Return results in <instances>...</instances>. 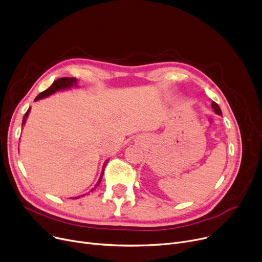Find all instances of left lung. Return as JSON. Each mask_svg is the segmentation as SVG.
I'll return each mask as SVG.
<instances>
[{
    "instance_id": "1",
    "label": "left lung",
    "mask_w": 262,
    "mask_h": 262,
    "mask_svg": "<svg viewBox=\"0 0 262 262\" xmlns=\"http://www.w3.org/2000/svg\"><path fill=\"white\" fill-rule=\"evenodd\" d=\"M212 108H213V110H214V113L215 114H217V115H222V112H221V109H220V107H219V105L215 103V102H212Z\"/></svg>"
}]
</instances>
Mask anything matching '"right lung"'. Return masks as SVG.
<instances>
[{
  "label": "right lung",
  "instance_id": "obj_1",
  "mask_svg": "<svg viewBox=\"0 0 262 262\" xmlns=\"http://www.w3.org/2000/svg\"><path fill=\"white\" fill-rule=\"evenodd\" d=\"M75 85H76V78H75V77H61V78H58V79H56V80H55V81L53 82L52 86H51L50 88H48V89L45 90L43 92L39 93L35 100H40V99H42V98H46V96H49V95L55 93V92L60 90V89H66V88L72 87V86H75ZM29 113H30V109L27 110V112H26L25 115H24V117H23L22 125H24V124H25V121H26V119H27V116H29ZM107 162H108V161H106L104 167H106ZM103 171H104V170H103ZM102 177H103V172H102V174H101V177H100V180H99L98 184L95 185V187L99 186V184H100L101 181H102ZM84 195H85V194H84ZM78 198H79V196H78ZM75 199H77V198H75Z\"/></svg>",
  "mask_w": 262,
  "mask_h": 262
}]
</instances>
